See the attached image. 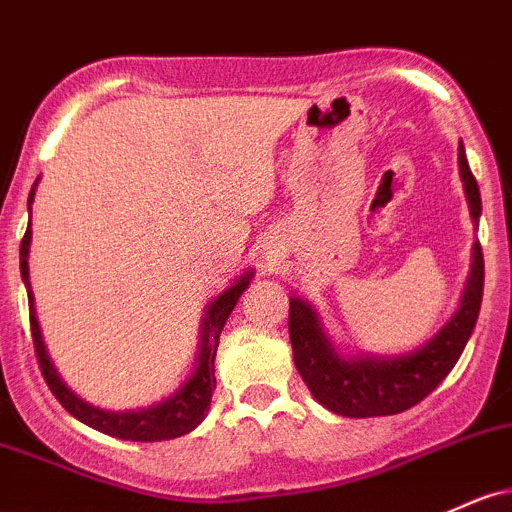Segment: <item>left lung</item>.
<instances>
[{"instance_id": "8db88e82", "label": "left lung", "mask_w": 512, "mask_h": 512, "mask_svg": "<svg viewBox=\"0 0 512 512\" xmlns=\"http://www.w3.org/2000/svg\"><path fill=\"white\" fill-rule=\"evenodd\" d=\"M459 174L469 201L471 221L479 223L481 194L459 143ZM484 296V252L474 243L469 282L454 316L418 350L398 357H342L320 328L318 313L291 296L289 338L294 364L313 398L345 418H374L413 408L452 372L471 338Z\"/></svg>"}]
</instances>
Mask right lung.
Instances as JSON below:
<instances>
[{
    "label": "right lung",
    "instance_id": "1",
    "mask_svg": "<svg viewBox=\"0 0 512 512\" xmlns=\"http://www.w3.org/2000/svg\"><path fill=\"white\" fill-rule=\"evenodd\" d=\"M33 194H36V184H33L31 194H28V211H31ZM28 247H31V221H28L26 235L24 240H21L19 250L21 279H24L28 289V316H31V338L33 347H36L38 367H41L43 379H46L53 396L60 401V406H63L70 415H75L80 423L104 432V435L119 437V440L162 442L192 432L196 425L206 418V411H209L211 406L213 389H216V376H213L216 369H213V362H216L218 338H221L223 325H226L228 316L233 313L240 294H243L247 284H250L252 272L235 279V284H230L223 294H218L216 299L206 306V316L201 320V342L199 352H196L194 372L187 376V381H184L172 396L162 398L160 403H153V406L148 408H138V411H104V408H97L92 406V403L82 401L77 393L67 389L63 379L55 372L53 364H50L46 345H43L41 338V328H38L36 308H33V291L31 284H28Z\"/></svg>",
    "mask_w": 512,
    "mask_h": 512
}]
</instances>
